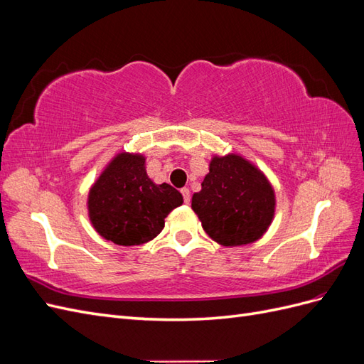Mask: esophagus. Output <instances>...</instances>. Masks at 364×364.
Returning <instances> with one entry per match:
<instances>
[{"mask_svg": "<svg viewBox=\"0 0 364 364\" xmlns=\"http://www.w3.org/2000/svg\"><path fill=\"white\" fill-rule=\"evenodd\" d=\"M181 193H182V196H183V202H185V203H190V190H188V188H182Z\"/></svg>", "mask_w": 364, "mask_h": 364, "instance_id": "esophagus-1", "label": "esophagus"}]
</instances>
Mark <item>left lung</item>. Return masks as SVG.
<instances>
[{"instance_id":"obj_1","label":"left lung","mask_w":364,"mask_h":364,"mask_svg":"<svg viewBox=\"0 0 364 364\" xmlns=\"http://www.w3.org/2000/svg\"><path fill=\"white\" fill-rule=\"evenodd\" d=\"M191 208L218 245L241 246L258 240L270 226L274 194L258 168L241 156L228 155L211 161Z\"/></svg>"}]
</instances>
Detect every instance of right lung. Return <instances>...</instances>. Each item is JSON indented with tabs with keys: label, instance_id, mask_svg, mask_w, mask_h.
<instances>
[{
	"label": "right lung",
	"instance_id": "1",
	"mask_svg": "<svg viewBox=\"0 0 364 364\" xmlns=\"http://www.w3.org/2000/svg\"><path fill=\"white\" fill-rule=\"evenodd\" d=\"M141 155H119L94 183L90 217L103 238L119 246H139L164 229V218L182 205V194L171 185H155Z\"/></svg>",
	"mask_w": 364,
	"mask_h": 364
}]
</instances>
